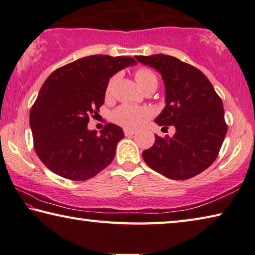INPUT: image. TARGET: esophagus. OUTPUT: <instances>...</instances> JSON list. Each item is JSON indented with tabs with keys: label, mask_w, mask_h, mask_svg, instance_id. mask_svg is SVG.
<instances>
[{
	"label": "esophagus",
	"mask_w": 255,
	"mask_h": 255,
	"mask_svg": "<svg viewBox=\"0 0 255 255\" xmlns=\"http://www.w3.org/2000/svg\"><path fill=\"white\" fill-rule=\"evenodd\" d=\"M124 134L127 135V136H132L133 134H135V131L134 130H128V128H125Z\"/></svg>",
	"instance_id": "34e87169"
}]
</instances>
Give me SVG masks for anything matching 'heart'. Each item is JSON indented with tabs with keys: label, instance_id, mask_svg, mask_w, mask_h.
Masks as SVG:
<instances>
[{
	"label": "heart",
	"instance_id": "b5f03b06",
	"mask_svg": "<svg viewBox=\"0 0 255 255\" xmlns=\"http://www.w3.org/2000/svg\"><path fill=\"white\" fill-rule=\"evenodd\" d=\"M135 80L137 85L140 86L141 89H144L151 83L157 85V77L152 71L148 69H139L135 72ZM116 81V76L110 79L106 87V96H110L112 94L113 87ZM149 112L145 108L135 107L132 105H121L120 107L113 112L112 119L115 123L122 125L124 128H134L140 127L143 123V121L148 118Z\"/></svg>",
	"mask_w": 255,
	"mask_h": 255
}]
</instances>
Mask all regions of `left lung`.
Masks as SVG:
<instances>
[{
    "mask_svg": "<svg viewBox=\"0 0 255 255\" xmlns=\"http://www.w3.org/2000/svg\"><path fill=\"white\" fill-rule=\"evenodd\" d=\"M161 74L166 105L155 122L174 125L172 137H160L142 157L147 165L170 179H187L206 170L222 148L227 125L223 102L201 71L178 58L155 54L135 56Z\"/></svg>",
    "mask_w": 255,
    "mask_h": 255,
    "instance_id": "8db88e82",
    "label": "left lung"
}]
</instances>
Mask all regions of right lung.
<instances>
[{"mask_svg":"<svg viewBox=\"0 0 255 255\" xmlns=\"http://www.w3.org/2000/svg\"><path fill=\"white\" fill-rule=\"evenodd\" d=\"M135 64L128 56L91 55L46 79L30 111V128L37 156L49 170L86 181L111 164L123 130L108 123L97 135V131L88 130L89 116L104 104L110 79Z\"/></svg>","mask_w":255,"mask_h":255,"instance_id":"add662e5","label":"right lung"}]
</instances>
